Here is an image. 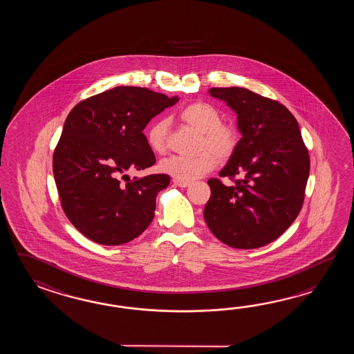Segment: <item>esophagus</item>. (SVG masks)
<instances>
[{"label":"esophagus","mask_w":354,"mask_h":354,"mask_svg":"<svg viewBox=\"0 0 354 354\" xmlns=\"http://www.w3.org/2000/svg\"><path fill=\"white\" fill-rule=\"evenodd\" d=\"M174 183L176 186H178L180 188H186L189 186V182H182V180H174Z\"/></svg>","instance_id":"esophagus-1"}]
</instances>
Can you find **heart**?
Returning <instances> with one entry per match:
<instances>
[{
    "label": "heart",
    "instance_id": "obj_1",
    "mask_svg": "<svg viewBox=\"0 0 354 354\" xmlns=\"http://www.w3.org/2000/svg\"><path fill=\"white\" fill-rule=\"evenodd\" d=\"M180 118L191 128L201 133L200 151L195 156H171L159 163L160 172L174 180L191 182L209 172L216 158H229L238 144V131L230 124L221 122V113L207 102H194L182 109ZM168 120L156 121L147 131V142L151 151L163 153L167 149Z\"/></svg>",
    "mask_w": 354,
    "mask_h": 354
}]
</instances>
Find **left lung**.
Masks as SVG:
<instances>
[{
	"mask_svg": "<svg viewBox=\"0 0 354 354\" xmlns=\"http://www.w3.org/2000/svg\"><path fill=\"white\" fill-rule=\"evenodd\" d=\"M209 93L235 113L241 138L218 174L238 180L234 186L207 180L203 218L229 247H263L286 232L304 203L310 159L299 122L282 104L243 87H214Z\"/></svg>",
	"mask_w": 354,
	"mask_h": 354,
	"instance_id": "1",
	"label": "left lung"
}]
</instances>
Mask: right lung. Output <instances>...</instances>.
<instances>
[{
    "label": "right lung",
    "mask_w": 354,
    "mask_h": 354,
    "mask_svg": "<svg viewBox=\"0 0 354 354\" xmlns=\"http://www.w3.org/2000/svg\"><path fill=\"white\" fill-rule=\"evenodd\" d=\"M178 100L119 86L81 101L68 115L54 151V180L69 221L91 241L120 245L151 224L169 176L134 177L127 184L120 178L156 163L143 130Z\"/></svg>",
    "instance_id": "obj_1"
}]
</instances>
